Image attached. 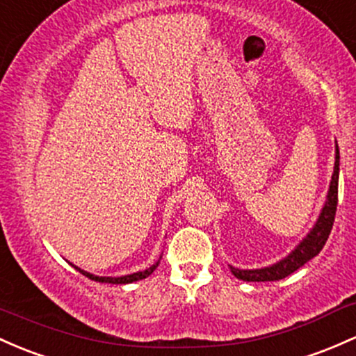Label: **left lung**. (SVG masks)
Listing matches in <instances>:
<instances>
[{
    "instance_id": "left-lung-1",
    "label": "left lung",
    "mask_w": 356,
    "mask_h": 356,
    "mask_svg": "<svg viewBox=\"0 0 356 356\" xmlns=\"http://www.w3.org/2000/svg\"><path fill=\"white\" fill-rule=\"evenodd\" d=\"M338 178H339V149L336 144V161H334V171H332L331 183H330V192H327L326 204H324L323 210L319 213V219L314 227L311 229L307 236L300 241L299 246L292 251L286 258L280 259L278 263L271 266H265L259 270H239L231 266L232 275L239 280L244 282H275L282 280V278L289 277L300 266H304L309 259L321 253V250L326 244L327 238L331 234L332 222H334L336 207H338Z\"/></svg>"
}]
</instances>
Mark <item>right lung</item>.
Listing matches in <instances>:
<instances>
[{"mask_svg": "<svg viewBox=\"0 0 356 356\" xmlns=\"http://www.w3.org/2000/svg\"><path fill=\"white\" fill-rule=\"evenodd\" d=\"M161 259V258H159ZM159 259L158 261L154 263V265L152 266H149V268H146L144 271H137V273H132V275H124V277H97V275H91V273H88V271H85V270H81V268H78V266H74L76 270L79 271V273H83L85 275V277H88L90 278V280H95V282H102V284H132V282H137V280H143V278H146V277H149V275L152 273V271H154L156 268H158V265H159Z\"/></svg>", "mask_w": 356, "mask_h": 356, "instance_id": "right-lung-1", "label": "right lung"}]
</instances>
